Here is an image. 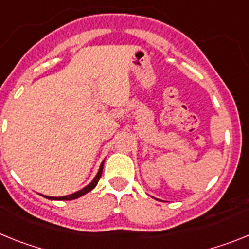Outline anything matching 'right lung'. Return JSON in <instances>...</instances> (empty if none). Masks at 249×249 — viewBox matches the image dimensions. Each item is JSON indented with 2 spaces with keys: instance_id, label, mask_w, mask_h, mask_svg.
I'll return each mask as SVG.
<instances>
[{
  "instance_id": "1",
  "label": "right lung",
  "mask_w": 249,
  "mask_h": 249,
  "mask_svg": "<svg viewBox=\"0 0 249 249\" xmlns=\"http://www.w3.org/2000/svg\"><path fill=\"white\" fill-rule=\"evenodd\" d=\"M103 166H104V161L101 163L100 169H99L98 174H96V177L94 178V180H92L90 184L86 185L85 188H83L81 190H79V192H75V193L69 194V196H59V198H57V196H46V198H47V199H51V200H71V199H76V198H79V196H84V194L89 193L90 190H92L95 187H96L99 179L101 178V174H103Z\"/></svg>"
}]
</instances>
